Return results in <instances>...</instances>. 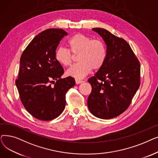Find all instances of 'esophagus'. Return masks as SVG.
Instances as JSON below:
<instances>
[{
    "label": "esophagus",
    "instance_id": "1",
    "mask_svg": "<svg viewBox=\"0 0 158 158\" xmlns=\"http://www.w3.org/2000/svg\"><path fill=\"white\" fill-rule=\"evenodd\" d=\"M76 84H80V83H82V82H83L84 81H82V80H79V79H76Z\"/></svg>",
    "mask_w": 158,
    "mask_h": 158
}]
</instances>
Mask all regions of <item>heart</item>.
Returning a JSON list of instances; mask_svg holds the SVG:
<instances>
[{
	"mask_svg": "<svg viewBox=\"0 0 158 158\" xmlns=\"http://www.w3.org/2000/svg\"><path fill=\"white\" fill-rule=\"evenodd\" d=\"M68 45L70 50L59 47L55 52L56 61L63 66L70 65L75 58L74 55L79 54V62L68 69L66 71L68 76L81 79L86 76L92 69L99 70L104 65L107 50L104 42L101 39H92L84 35L76 34L68 41Z\"/></svg>",
	"mask_w": 158,
	"mask_h": 158,
	"instance_id": "1",
	"label": "heart"
}]
</instances>
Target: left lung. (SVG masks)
<instances>
[{"mask_svg": "<svg viewBox=\"0 0 158 158\" xmlns=\"http://www.w3.org/2000/svg\"><path fill=\"white\" fill-rule=\"evenodd\" d=\"M106 44L104 65L88 79L92 92L88 107L95 117L114 118L125 111L140 85V63L130 45L123 38L102 28H94Z\"/></svg>", "mask_w": 158, "mask_h": 158, "instance_id": "8db88e82", "label": "left lung"}]
</instances>
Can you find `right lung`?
I'll use <instances>...</instances> for the list:
<instances>
[{"mask_svg":"<svg viewBox=\"0 0 158 158\" xmlns=\"http://www.w3.org/2000/svg\"><path fill=\"white\" fill-rule=\"evenodd\" d=\"M67 35L61 29L41 32L20 57L16 86L25 108L40 120H51L61 114L65 107L66 93L76 85L72 77L61 78L64 70L55 58L57 47ZM52 81L54 86L50 84Z\"/></svg>","mask_w":158,"mask_h":158,"instance_id":"add662e5","label":"right lung"}]
</instances>
